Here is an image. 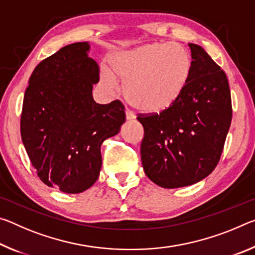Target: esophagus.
Returning a JSON list of instances; mask_svg holds the SVG:
<instances>
[{"mask_svg": "<svg viewBox=\"0 0 255 255\" xmlns=\"http://www.w3.org/2000/svg\"><path fill=\"white\" fill-rule=\"evenodd\" d=\"M136 118V116L133 112H131L130 110H126V119L127 120H133Z\"/></svg>", "mask_w": 255, "mask_h": 255, "instance_id": "esophagus-1", "label": "esophagus"}]
</instances>
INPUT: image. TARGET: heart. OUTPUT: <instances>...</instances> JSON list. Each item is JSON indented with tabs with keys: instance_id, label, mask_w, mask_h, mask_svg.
<instances>
[{
	"instance_id": "obj_1",
	"label": "heart",
	"mask_w": 255,
	"mask_h": 255,
	"mask_svg": "<svg viewBox=\"0 0 255 255\" xmlns=\"http://www.w3.org/2000/svg\"><path fill=\"white\" fill-rule=\"evenodd\" d=\"M103 81L115 88L125 84V97L138 111L159 115L173 108L191 79L193 62L189 51L176 44H146L120 50L109 58Z\"/></svg>"
}]
</instances>
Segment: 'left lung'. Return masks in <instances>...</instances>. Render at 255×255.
Returning <instances> with one entry per match:
<instances>
[{
	"instance_id": "1",
	"label": "left lung",
	"mask_w": 255,
	"mask_h": 255,
	"mask_svg": "<svg viewBox=\"0 0 255 255\" xmlns=\"http://www.w3.org/2000/svg\"><path fill=\"white\" fill-rule=\"evenodd\" d=\"M189 47L193 67L182 98L169 111L138 117L144 172L165 189L195 184L214 171L232 122L226 74L201 46Z\"/></svg>"
}]
</instances>
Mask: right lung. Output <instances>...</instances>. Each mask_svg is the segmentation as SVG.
<instances>
[{"label":"right lung","instance_id":"1","mask_svg":"<svg viewBox=\"0 0 255 255\" xmlns=\"http://www.w3.org/2000/svg\"><path fill=\"white\" fill-rule=\"evenodd\" d=\"M88 41L75 42L38 65L23 98L21 138L40 180L65 193L96 183L101 144L125 123L123 103L99 105L92 96L99 67Z\"/></svg>","mask_w":255,"mask_h":255}]
</instances>
